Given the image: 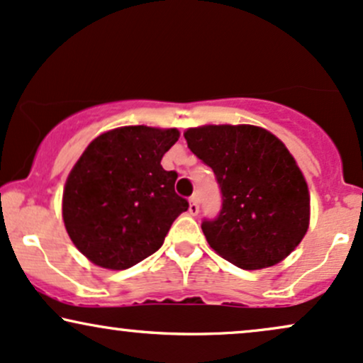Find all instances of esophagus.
<instances>
[{"mask_svg": "<svg viewBox=\"0 0 363 363\" xmlns=\"http://www.w3.org/2000/svg\"><path fill=\"white\" fill-rule=\"evenodd\" d=\"M199 213V203H198V196H193L189 199V215L196 216Z\"/></svg>", "mask_w": 363, "mask_h": 363, "instance_id": "esophagus-1", "label": "esophagus"}]
</instances>
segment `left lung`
<instances>
[{
  "instance_id": "obj_1",
  "label": "left lung",
  "mask_w": 363,
  "mask_h": 363,
  "mask_svg": "<svg viewBox=\"0 0 363 363\" xmlns=\"http://www.w3.org/2000/svg\"><path fill=\"white\" fill-rule=\"evenodd\" d=\"M184 138L213 169L223 199L218 216L201 223L209 247L245 270L286 259L309 226L308 184L286 145L253 125H206Z\"/></svg>"
}]
</instances>
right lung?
Wrapping results in <instances>:
<instances>
[{
    "label": "right lung",
    "instance_id": "1",
    "mask_svg": "<svg viewBox=\"0 0 363 363\" xmlns=\"http://www.w3.org/2000/svg\"><path fill=\"white\" fill-rule=\"evenodd\" d=\"M176 128L121 126L87 145L69 174L62 218L72 243L93 264L123 270L162 247L189 203L176 191L177 172L160 160Z\"/></svg>",
    "mask_w": 363,
    "mask_h": 363
}]
</instances>
